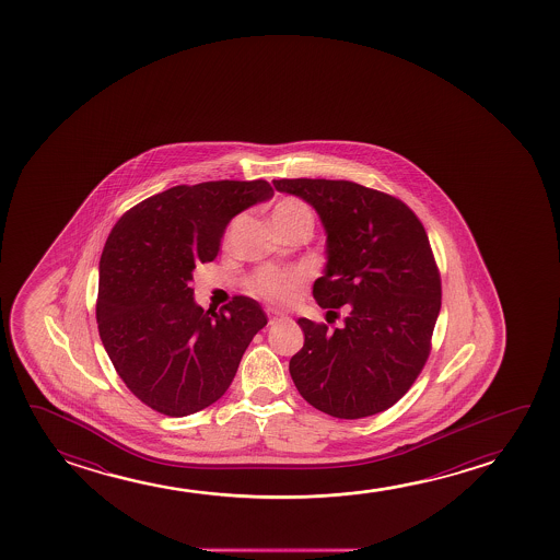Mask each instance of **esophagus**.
Instances as JSON below:
<instances>
[{"mask_svg": "<svg viewBox=\"0 0 560 560\" xmlns=\"http://www.w3.org/2000/svg\"><path fill=\"white\" fill-rule=\"evenodd\" d=\"M266 312H268L269 323H271V325H276L277 322H283V319H287V315L281 314V312H277L273 307H268Z\"/></svg>", "mask_w": 560, "mask_h": 560, "instance_id": "esophagus-1", "label": "esophagus"}]
</instances>
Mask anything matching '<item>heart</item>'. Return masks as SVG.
<instances>
[{
  "label": "heart",
  "instance_id": "obj_1",
  "mask_svg": "<svg viewBox=\"0 0 560 560\" xmlns=\"http://www.w3.org/2000/svg\"><path fill=\"white\" fill-rule=\"evenodd\" d=\"M271 222L276 228H284V225H292V223H302V225L312 228L314 215H312V210L307 208L306 202L289 197V199L277 202L273 212H271ZM304 283H306V277L302 271L266 266V268L256 269L253 276L248 277L246 287L253 294L269 300V302L289 304Z\"/></svg>",
  "mask_w": 560,
  "mask_h": 560
}]
</instances>
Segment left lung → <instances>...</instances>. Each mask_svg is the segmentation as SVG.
Listing matches in <instances>:
<instances>
[{"label":"left lung","mask_w":560,"mask_h":560,"mask_svg":"<svg viewBox=\"0 0 560 560\" xmlns=\"http://www.w3.org/2000/svg\"><path fill=\"white\" fill-rule=\"evenodd\" d=\"M273 185L319 214L327 266L314 299L329 312H348L332 332L300 317L304 346L289 363L292 381L310 406L330 417L381 413L429 360L442 283L427 231L401 200L353 182L299 177Z\"/></svg>","instance_id":"obj_1"}]
</instances>
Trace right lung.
I'll use <instances>...</instances> for the list:
<instances>
[{
    "instance_id": "obj_1",
    "label": "right lung",
    "mask_w": 560,
    "mask_h": 560,
    "mask_svg": "<svg viewBox=\"0 0 560 560\" xmlns=\"http://www.w3.org/2000/svg\"><path fill=\"white\" fill-rule=\"evenodd\" d=\"M264 179L176 185L130 208L100 261L97 327L124 384L145 406L185 417L230 388L254 335L268 317L248 296L202 310L189 283L214 260L228 223L271 199Z\"/></svg>"
}]
</instances>
